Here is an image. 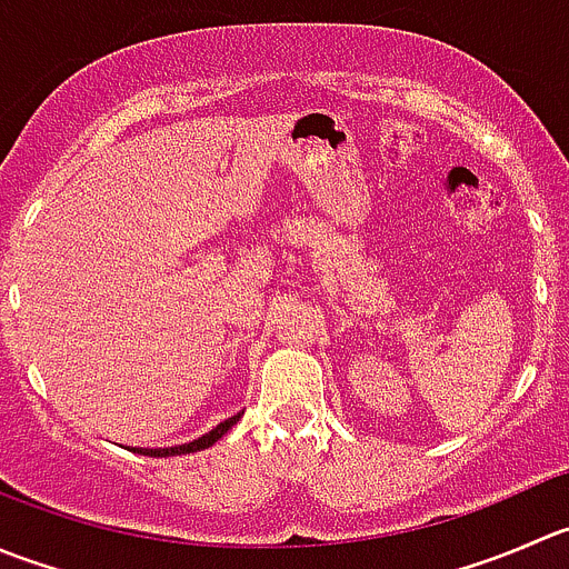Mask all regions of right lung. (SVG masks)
Listing matches in <instances>:
<instances>
[{
	"label": "right lung",
	"mask_w": 569,
	"mask_h": 569,
	"mask_svg": "<svg viewBox=\"0 0 569 569\" xmlns=\"http://www.w3.org/2000/svg\"><path fill=\"white\" fill-rule=\"evenodd\" d=\"M241 413H244V411L233 413V417H228V419H224V422H219L217 428H213V431H208L206 437L194 439V442H189V445H178V448H156V450H152V448H136V450H138V453H141V456H161V459H167V456L197 453V450H206V448H211V445H217L219 439H222L224 433H228L236 422H239Z\"/></svg>",
	"instance_id": "obj_1"
}]
</instances>
